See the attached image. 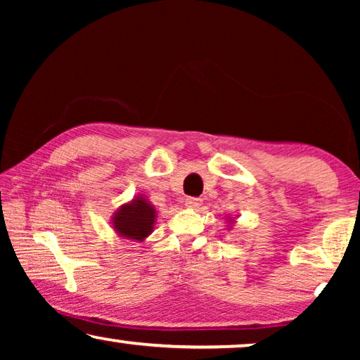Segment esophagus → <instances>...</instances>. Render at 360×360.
Instances as JSON below:
<instances>
[{"label": "esophagus", "mask_w": 360, "mask_h": 360, "mask_svg": "<svg viewBox=\"0 0 360 360\" xmlns=\"http://www.w3.org/2000/svg\"><path fill=\"white\" fill-rule=\"evenodd\" d=\"M185 206H186V208L196 210V208H200V206H201V200L200 198H186Z\"/></svg>", "instance_id": "1"}]
</instances>
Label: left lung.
Listing matches in <instances>:
<instances>
[{
	"label": "left lung",
	"mask_w": 360,
	"mask_h": 360,
	"mask_svg": "<svg viewBox=\"0 0 360 360\" xmlns=\"http://www.w3.org/2000/svg\"><path fill=\"white\" fill-rule=\"evenodd\" d=\"M233 223H234V219H228V224H229V228H231V226H233Z\"/></svg>",
	"instance_id": "1"
}]
</instances>
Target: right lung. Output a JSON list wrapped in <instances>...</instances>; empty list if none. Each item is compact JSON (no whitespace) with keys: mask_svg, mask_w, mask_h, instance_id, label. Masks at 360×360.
<instances>
[{"mask_svg":"<svg viewBox=\"0 0 360 360\" xmlns=\"http://www.w3.org/2000/svg\"><path fill=\"white\" fill-rule=\"evenodd\" d=\"M157 211L144 195L134 196L129 203L121 205L112 214L111 224L122 239L142 243L154 231Z\"/></svg>","mask_w":360,"mask_h":360,"instance_id":"obj_1","label":"right lung"}]
</instances>
